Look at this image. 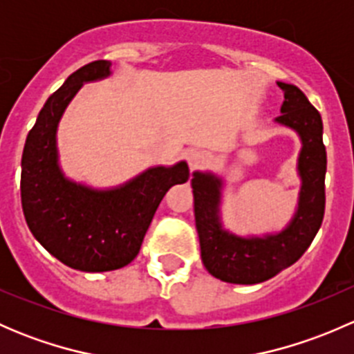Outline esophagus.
Returning a JSON list of instances; mask_svg holds the SVG:
<instances>
[{
    "instance_id": "esophagus-1",
    "label": "esophagus",
    "mask_w": 354,
    "mask_h": 354,
    "mask_svg": "<svg viewBox=\"0 0 354 354\" xmlns=\"http://www.w3.org/2000/svg\"><path fill=\"white\" fill-rule=\"evenodd\" d=\"M187 162L190 166V169H197V167L202 166L205 162V154L202 151H188L187 152Z\"/></svg>"
}]
</instances>
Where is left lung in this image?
<instances>
[{"label": "left lung", "mask_w": 354, "mask_h": 354, "mask_svg": "<svg viewBox=\"0 0 354 354\" xmlns=\"http://www.w3.org/2000/svg\"><path fill=\"white\" fill-rule=\"evenodd\" d=\"M277 85L284 92V102L274 123L295 131L301 142L296 162L301 187L298 205L286 226L248 236L226 230L221 214L224 178L212 171H194L192 178L202 262L209 274L224 283L259 284L277 276L306 252L324 219L327 154L322 118L296 85Z\"/></svg>", "instance_id": "obj_1"}]
</instances>
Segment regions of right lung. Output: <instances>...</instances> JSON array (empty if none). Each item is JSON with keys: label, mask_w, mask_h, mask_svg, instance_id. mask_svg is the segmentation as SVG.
<instances>
[{"label": "right lung", "mask_w": 354, "mask_h": 354, "mask_svg": "<svg viewBox=\"0 0 354 354\" xmlns=\"http://www.w3.org/2000/svg\"><path fill=\"white\" fill-rule=\"evenodd\" d=\"M111 62L78 68L46 101L22 154V209L35 240L53 257L82 272H106L128 266L140 252L160 200L188 181L187 160L152 166L111 188L70 180L62 169L58 124L82 85L104 80Z\"/></svg>", "instance_id": "obj_1"}]
</instances>
